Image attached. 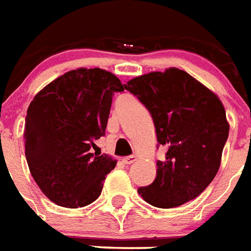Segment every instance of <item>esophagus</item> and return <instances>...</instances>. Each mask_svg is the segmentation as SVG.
<instances>
[{"mask_svg":"<svg viewBox=\"0 0 251 251\" xmlns=\"http://www.w3.org/2000/svg\"><path fill=\"white\" fill-rule=\"evenodd\" d=\"M135 161H137V157H135V155H129V157H125V158H124V162H125L126 165H131V163H134Z\"/></svg>","mask_w":251,"mask_h":251,"instance_id":"obj_1","label":"esophagus"}]
</instances>
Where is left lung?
I'll return each instance as SVG.
<instances>
[{"instance_id": "obj_1", "label": "left lung", "mask_w": 251, "mask_h": 251, "mask_svg": "<svg viewBox=\"0 0 251 251\" xmlns=\"http://www.w3.org/2000/svg\"><path fill=\"white\" fill-rule=\"evenodd\" d=\"M126 90L149 109L166 157L157 161V177L140 187L145 201L169 209L201 194L218 173L229 122L220 97L178 68L130 79Z\"/></svg>"}]
</instances>
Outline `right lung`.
<instances>
[{
  "label": "right lung",
  "mask_w": 251,
  "mask_h": 251,
  "mask_svg": "<svg viewBox=\"0 0 251 251\" xmlns=\"http://www.w3.org/2000/svg\"><path fill=\"white\" fill-rule=\"evenodd\" d=\"M124 89L107 70L79 68L53 79L30 102L25 155L41 192L55 205L83 207L101 194L117 161L90 149L105 134L113 93Z\"/></svg>",
  "instance_id": "right-lung-1"
}]
</instances>
